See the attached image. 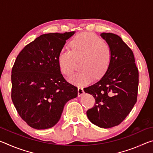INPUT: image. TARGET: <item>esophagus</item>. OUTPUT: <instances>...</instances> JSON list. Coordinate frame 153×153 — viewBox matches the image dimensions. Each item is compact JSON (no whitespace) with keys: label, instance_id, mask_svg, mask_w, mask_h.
Returning <instances> with one entry per match:
<instances>
[{"label":"esophagus","instance_id":"obj_1","mask_svg":"<svg viewBox=\"0 0 153 153\" xmlns=\"http://www.w3.org/2000/svg\"><path fill=\"white\" fill-rule=\"evenodd\" d=\"M77 91H78V97H82V96L83 95V94H84V89H83L82 87H78V90H77Z\"/></svg>","mask_w":153,"mask_h":153}]
</instances>
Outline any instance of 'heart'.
Returning <instances> with one entry per match:
<instances>
[{
  "instance_id": "heart-1",
  "label": "heart",
  "mask_w": 153,
  "mask_h": 153,
  "mask_svg": "<svg viewBox=\"0 0 153 153\" xmlns=\"http://www.w3.org/2000/svg\"><path fill=\"white\" fill-rule=\"evenodd\" d=\"M69 48H63L58 56L59 65L62 73L71 74L80 60L79 71L71 74L67 79L78 86L88 84L96 77L103 76L112 60L110 46L101 38L92 33H82L70 42Z\"/></svg>"
}]
</instances>
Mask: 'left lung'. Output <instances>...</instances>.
I'll use <instances>...</instances> for the list:
<instances>
[{"label": "left lung", "instance_id": "8db88e82", "mask_svg": "<svg viewBox=\"0 0 153 153\" xmlns=\"http://www.w3.org/2000/svg\"><path fill=\"white\" fill-rule=\"evenodd\" d=\"M100 36L110 46L112 60L102 78L84 90L95 98L94 107L86 112L89 120L110 128L122 122L136 104L139 75L132 51L120 36L112 33Z\"/></svg>", "mask_w": 153, "mask_h": 153}]
</instances>
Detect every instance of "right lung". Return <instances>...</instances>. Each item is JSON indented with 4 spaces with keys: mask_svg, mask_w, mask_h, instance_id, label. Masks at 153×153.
Instances as JSON below:
<instances>
[{
    "mask_svg": "<svg viewBox=\"0 0 153 153\" xmlns=\"http://www.w3.org/2000/svg\"><path fill=\"white\" fill-rule=\"evenodd\" d=\"M76 32L49 33L23 48L11 71V98L28 126L48 129L57 123L67 101L77 97V88L61 74L58 56Z\"/></svg>",
    "mask_w": 153,
    "mask_h": 153,
    "instance_id": "obj_1",
    "label": "right lung"
}]
</instances>
